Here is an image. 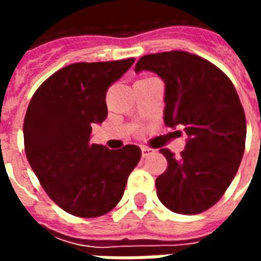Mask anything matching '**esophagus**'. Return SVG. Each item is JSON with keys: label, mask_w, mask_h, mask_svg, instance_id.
Returning a JSON list of instances; mask_svg holds the SVG:
<instances>
[{"label": "esophagus", "mask_w": 261, "mask_h": 261, "mask_svg": "<svg viewBox=\"0 0 261 261\" xmlns=\"http://www.w3.org/2000/svg\"><path fill=\"white\" fill-rule=\"evenodd\" d=\"M141 151H142V156H144V158H145V156H148V155H151V153L155 152V149H152V148H148V147H142Z\"/></svg>", "instance_id": "esophagus-1"}]
</instances>
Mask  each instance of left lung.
<instances>
[{
  "label": "left lung",
  "mask_w": 261,
  "mask_h": 261,
  "mask_svg": "<svg viewBox=\"0 0 261 261\" xmlns=\"http://www.w3.org/2000/svg\"><path fill=\"white\" fill-rule=\"evenodd\" d=\"M141 71L164 81L165 124L187 136L180 156L161 149L168 168L155 181L158 198L173 213H202L224 196L245 152L246 117L235 86L210 61L187 51L144 56L136 65Z\"/></svg>",
  "instance_id": "left-lung-1"
}]
</instances>
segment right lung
I'll return each mask as SVG.
<instances>
[{
    "mask_svg": "<svg viewBox=\"0 0 261 261\" xmlns=\"http://www.w3.org/2000/svg\"><path fill=\"white\" fill-rule=\"evenodd\" d=\"M134 59L75 63L35 92L23 123L26 158L48 197L68 214L95 218L121 200L141 158L137 145L92 144V127L108 117L106 92Z\"/></svg>",
    "mask_w": 261,
    "mask_h": 261,
    "instance_id": "right-lung-1",
    "label": "right lung"
}]
</instances>
